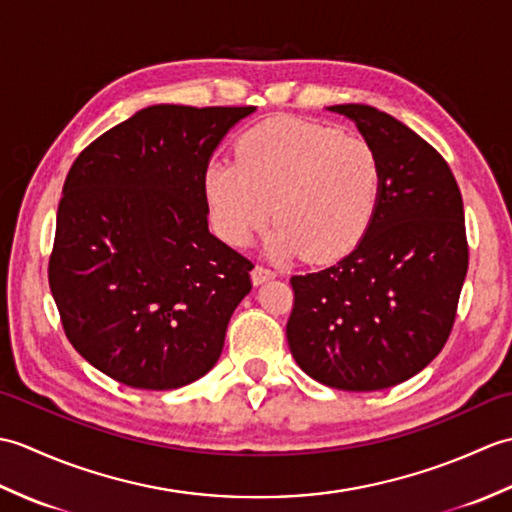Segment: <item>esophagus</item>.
Here are the masks:
<instances>
[{"instance_id":"34e87169","label":"esophagus","mask_w":512,"mask_h":512,"mask_svg":"<svg viewBox=\"0 0 512 512\" xmlns=\"http://www.w3.org/2000/svg\"><path fill=\"white\" fill-rule=\"evenodd\" d=\"M250 277H253V284H255V286H259V284H264V281L273 279V277H275V273H273V270H270V268L255 266V268H253V273H250Z\"/></svg>"}]
</instances>
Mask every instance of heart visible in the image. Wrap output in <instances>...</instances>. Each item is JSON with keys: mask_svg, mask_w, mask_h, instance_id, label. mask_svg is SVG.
Here are the masks:
<instances>
[{"mask_svg": "<svg viewBox=\"0 0 512 512\" xmlns=\"http://www.w3.org/2000/svg\"><path fill=\"white\" fill-rule=\"evenodd\" d=\"M213 231L244 248L270 222L268 255L312 264L345 257L365 237L383 193V165L361 136L297 118H275L217 158L202 178Z\"/></svg>", "mask_w": 512, "mask_h": 512, "instance_id": "heart-1", "label": "heart"}]
</instances>
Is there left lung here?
<instances>
[{
  "instance_id": "1",
  "label": "left lung",
  "mask_w": 512,
  "mask_h": 512,
  "mask_svg": "<svg viewBox=\"0 0 512 512\" xmlns=\"http://www.w3.org/2000/svg\"><path fill=\"white\" fill-rule=\"evenodd\" d=\"M376 149L383 193L350 255L295 275L286 325L297 365L319 383L378 391L422 372L447 343L469 268L462 195L447 162L369 105H332Z\"/></svg>"
}]
</instances>
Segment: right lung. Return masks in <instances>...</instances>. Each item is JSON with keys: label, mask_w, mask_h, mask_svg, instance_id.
Listing matches in <instances>:
<instances>
[{"label": "right lung", "mask_w": 512, "mask_h": 512, "mask_svg": "<svg viewBox=\"0 0 512 512\" xmlns=\"http://www.w3.org/2000/svg\"><path fill=\"white\" fill-rule=\"evenodd\" d=\"M255 107L151 105L65 178L48 279L65 336L99 372L178 389L222 354L253 264L209 233L204 169Z\"/></svg>", "instance_id": "add662e5"}]
</instances>
